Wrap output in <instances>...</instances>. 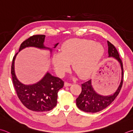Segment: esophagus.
Returning a JSON list of instances; mask_svg holds the SVG:
<instances>
[{
    "instance_id": "esophagus-1",
    "label": "esophagus",
    "mask_w": 133,
    "mask_h": 133,
    "mask_svg": "<svg viewBox=\"0 0 133 133\" xmlns=\"http://www.w3.org/2000/svg\"><path fill=\"white\" fill-rule=\"evenodd\" d=\"M71 85V84H70V83H68V82H65L64 83V86L65 87H70V86Z\"/></svg>"
}]
</instances>
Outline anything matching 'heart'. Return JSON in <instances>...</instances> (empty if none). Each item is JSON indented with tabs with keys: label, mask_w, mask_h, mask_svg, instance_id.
Masks as SVG:
<instances>
[{
	"label": "heart",
	"mask_w": 133,
	"mask_h": 133,
	"mask_svg": "<svg viewBox=\"0 0 133 133\" xmlns=\"http://www.w3.org/2000/svg\"><path fill=\"white\" fill-rule=\"evenodd\" d=\"M105 49L99 43L87 39H72L62 44L61 52L54 55L52 63L54 70L62 76L72 67L81 78L94 72L104 55Z\"/></svg>",
	"instance_id": "1"
}]
</instances>
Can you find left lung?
<instances>
[{"mask_svg": "<svg viewBox=\"0 0 133 133\" xmlns=\"http://www.w3.org/2000/svg\"><path fill=\"white\" fill-rule=\"evenodd\" d=\"M108 58H113L118 61L121 70L120 84L112 94L104 96L98 94L95 90L92 84V79L83 83L82 92L76 99V104L79 110L85 112L95 113L102 111L110 105L120 92L123 79V68L119 55L113 44L107 41Z\"/></svg>", "mask_w": 133, "mask_h": 133, "instance_id": "8db88e82", "label": "left lung"}]
</instances>
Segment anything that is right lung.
Returning <instances> with one entry per match:
<instances>
[{
    "instance_id": "right-lung-1",
    "label": "right lung",
    "mask_w": 133,
    "mask_h": 133,
    "mask_svg": "<svg viewBox=\"0 0 133 133\" xmlns=\"http://www.w3.org/2000/svg\"><path fill=\"white\" fill-rule=\"evenodd\" d=\"M45 35H35L28 38L21 44L20 52L26 47H35L48 50L51 54L52 48L44 45ZM59 43L54 45L56 48ZM17 53L12 59L11 75L12 82L19 99L29 110L36 112L51 111L57 104L58 92L63 88L64 82L58 77H54L48 71L43 78L32 85H25L21 82L15 72V60Z\"/></svg>"
}]
</instances>
